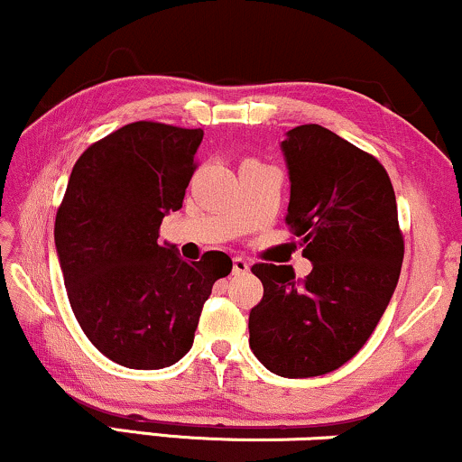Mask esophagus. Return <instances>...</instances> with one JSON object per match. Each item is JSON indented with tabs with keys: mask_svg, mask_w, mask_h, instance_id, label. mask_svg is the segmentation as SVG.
<instances>
[{
	"mask_svg": "<svg viewBox=\"0 0 462 462\" xmlns=\"http://www.w3.org/2000/svg\"><path fill=\"white\" fill-rule=\"evenodd\" d=\"M250 263L244 257H233V274H246Z\"/></svg>",
	"mask_w": 462,
	"mask_h": 462,
	"instance_id": "1",
	"label": "esophagus"
}]
</instances>
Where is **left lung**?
I'll return each mask as SVG.
<instances>
[{"mask_svg": "<svg viewBox=\"0 0 462 462\" xmlns=\"http://www.w3.org/2000/svg\"><path fill=\"white\" fill-rule=\"evenodd\" d=\"M291 199L284 222L312 263L253 265L263 300L250 310V349L281 377H317L349 362L388 309L402 244L392 181L377 158L306 124L281 143Z\"/></svg>", "mask_w": 462, "mask_h": 462, "instance_id": "8db88e82", "label": "left lung"}]
</instances>
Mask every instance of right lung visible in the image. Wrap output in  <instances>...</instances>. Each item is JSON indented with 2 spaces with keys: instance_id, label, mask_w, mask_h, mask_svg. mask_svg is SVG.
Instances as JSON below:
<instances>
[{
  "instance_id": "right-lung-1",
  "label": "right lung",
  "mask_w": 462,
  "mask_h": 462,
  "mask_svg": "<svg viewBox=\"0 0 462 462\" xmlns=\"http://www.w3.org/2000/svg\"><path fill=\"white\" fill-rule=\"evenodd\" d=\"M201 141V128L128 124L81 153L57 209L55 248L74 317L102 356L126 368L180 362L214 282L231 274L218 250L188 263L158 244Z\"/></svg>"
}]
</instances>
